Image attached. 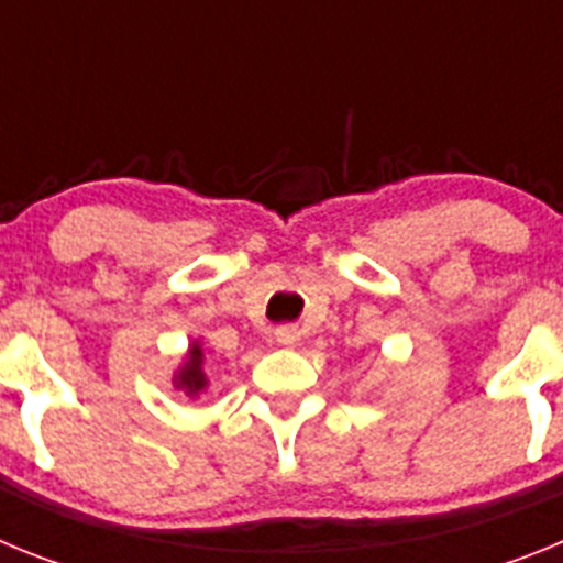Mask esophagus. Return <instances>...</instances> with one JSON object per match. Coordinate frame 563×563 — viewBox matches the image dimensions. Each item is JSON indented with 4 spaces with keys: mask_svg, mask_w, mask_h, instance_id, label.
<instances>
[{
    "mask_svg": "<svg viewBox=\"0 0 563 563\" xmlns=\"http://www.w3.org/2000/svg\"><path fill=\"white\" fill-rule=\"evenodd\" d=\"M273 341H276L278 346H285V350H290V346H298V341H301V330H298L296 324L278 327V330L273 332Z\"/></svg>",
    "mask_w": 563,
    "mask_h": 563,
    "instance_id": "esophagus-1",
    "label": "esophagus"
}]
</instances>
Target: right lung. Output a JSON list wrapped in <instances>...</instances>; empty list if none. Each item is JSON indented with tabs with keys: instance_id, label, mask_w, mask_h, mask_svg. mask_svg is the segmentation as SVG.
I'll return each mask as SVG.
<instances>
[{
	"instance_id": "1",
	"label": "right lung",
	"mask_w": 563,
	"mask_h": 563,
	"mask_svg": "<svg viewBox=\"0 0 563 563\" xmlns=\"http://www.w3.org/2000/svg\"><path fill=\"white\" fill-rule=\"evenodd\" d=\"M174 389L183 391L186 397H200V391L208 389V377H206V352H202L200 341L188 343V352L183 357V363L177 366V372L172 375Z\"/></svg>"
}]
</instances>
